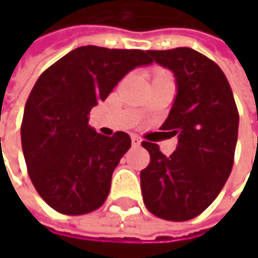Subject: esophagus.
I'll return each mask as SVG.
<instances>
[{"label": "esophagus", "instance_id": "1", "mask_svg": "<svg viewBox=\"0 0 258 258\" xmlns=\"http://www.w3.org/2000/svg\"><path fill=\"white\" fill-rule=\"evenodd\" d=\"M131 143H133V146H140L142 139L139 136H131Z\"/></svg>", "mask_w": 258, "mask_h": 258}]
</instances>
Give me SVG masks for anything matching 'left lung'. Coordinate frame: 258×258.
Wrapping results in <instances>:
<instances>
[{"instance_id":"left-lung-1","label":"left lung","mask_w":258,"mask_h":258,"mask_svg":"<svg viewBox=\"0 0 258 258\" xmlns=\"http://www.w3.org/2000/svg\"><path fill=\"white\" fill-rule=\"evenodd\" d=\"M148 53L176 78L178 94L161 130L178 136V146L166 157L157 143L142 142L151 155L140 172L143 202L158 218L188 221L217 199L230 176L239 113L226 75L208 56L189 47Z\"/></svg>"}]
</instances>
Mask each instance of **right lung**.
Listing matches in <instances>:
<instances>
[{
    "label": "right lung",
    "instance_id": "add662e5",
    "mask_svg": "<svg viewBox=\"0 0 258 258\" xmlns=\"http://www.w3.org/2000/svg\"><path fill=\"white\" fill-rule=\"evenodd\" d=\"M151 62L139 49L82 46L37 79L24 110L22 151L32 185L56 212L85 215L106 202L131 139L97 133L88 115L128 72Z\"/></svg>",
    "mask_w": 258,
    "mask_h": 258
}]
</instances>
